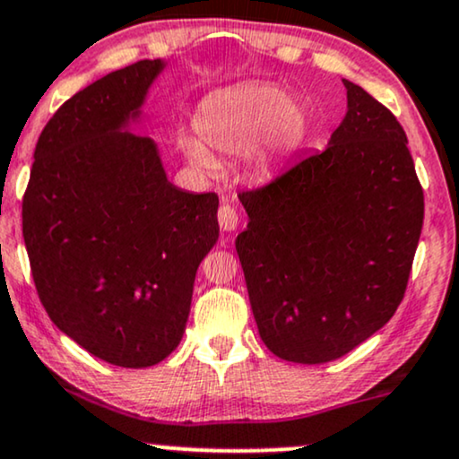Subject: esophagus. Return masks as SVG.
I'll list each match as a JSON object with an SVG mask.
<instances>
[{
	"label": "esophagus",
	"mask_w": 459,
	"mask_h": 459,
	"mask_svg": "<svg viewBox=\"0 0 459 459\" xmlns=\"http://www.w3.org/2000/svg\"><path fill=\"white\" fill-rule=\"evenodd\" d=\"M218 224H220V229L226 230V233L235 230L237 224H239V216H237L235 207L226 205V203H224V205H220V210H218Z\"/></svg>",
	"instance_id": "obj_1"
}]
</instances>
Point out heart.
I'll use <instances>...</instances> for the list:
<instances>
[{
	"label": "heart",
	"instance_id": "obj_1",
	"mask_svg": "<svg viewBox=\"0 0 459 459\" xmlns=\"http://www.w3.org/2000/svg\"><path fill=\"white\" fill-rule=\"evenodd\" d=\"M195 135L179 137V148L195 167L216 173L218 159L247 150L256 167H271L300 148L307 135L305 108L277 84L252 82L229 89L203 101Z\"/></svg>",
	"mask_w": 459,
	"mask_h": 459
}]
</instances>
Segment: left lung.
Wrapping results in <instances>:
<instances>
[{
	"label": "left lung",
	"instance_id": "left-lung-1",
	"mask_svg": "<svg viewBox=\"0 0 459 459\" xmlns=\"http://www.w3.org/2000/svg\"><path fill=\"white\" fill-rule=\"evenodd\" d=\"M347 114L324 152L239 193L235 241L264 345L322 364L384 328L404 297L423 224V190L390 109L343 80Z\"/></svg>",
	"mask_w": 459,
	"mask_h": 459
}]
</instances>
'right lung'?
I'll use <instances>...</instances> for the list:
<instances>
[{
  "mask_svg": "<svg viewBox=\"0 0 459 459\" xmlns=\"http://www.w3.org/2000/svg\"><path fill=\"white\" fill-rule=\"evenodd\" d=\"M165 63L143 59L75 92L44 126L22 196V237L55 326L125 368L182 341L218 195L167 179L159 148L125 131Z\"/></svg>",
  "mask_w": 459,
  "mask_h": 459,
  "instance_id": "right-lung-1",
  "label": "right lung"
}]
</instances>
